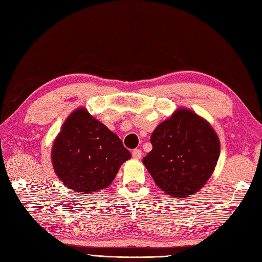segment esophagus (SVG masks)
<instances>
[{"mask_svg": "<svg viewBox=\"0 0 262 262\" xmlns=\"http://www.w3.org/2000/svg\"><path fill=\"white\" fill-rule=\"evenodd\" d=\"M142 156V151L140 149H133L132 150V157L136 158V159H140Z\"/></svg>", "mask_w": 262, "mask_h": 262, "instance_id": "obj_1", "label": "esophagus"}]
</instances>
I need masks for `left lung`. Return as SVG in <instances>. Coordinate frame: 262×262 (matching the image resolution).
Segmentation results:
<instances>
[{
	"label": "left lung",
	"instance_id": "obj_1",
	"mask_svg": "<svg viewBox=\"0 0 262 262\" xmlns=\"http://www.w3.org/2000/svg\"><path fill=\"white\" fill-rule=\"evenodd\" d=\"M152 149L143 157L155 183L165 193L189 196L206 184L220 157V139L210 124L189 110H179L152 132Z\"/></svg>",
	"mask_w": 262,
	"mask_h": 262
}]
</instances>
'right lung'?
<instances>
[{
  "label": "right lung",
  "mask_w": 262,
  "mask_h": 262,
  "mask_svg": "<svg viewBox=\"0 0 262 262\" xmlns=\"http://www.w3.org/2000/svg\"><path fill=\"white\" fill-rule=\"evenodd\" d=\"M130 157L121 139L83 108L68 117L52 149L58 179L83 193L107 188Z\"/></svg>",
  "instance_id": "add662e5"
}]
</instances>
